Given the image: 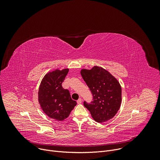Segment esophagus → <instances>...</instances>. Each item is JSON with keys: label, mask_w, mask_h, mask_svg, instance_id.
Here are the masks:
<instances>
[{"label": "esophagus", "mask_w": 160, "mask_h": 160, "mask_svg": "<svg viewBox=\"0 0 160 160\" xmlns=\"http://www.w3.org/2000/svg\"><path fill=\"white\" fill-rule=\"evenodd\" d=\"M82 102V100L81 98H80L78 100H77V103L78 104H81Z\"/></svg>", "instance_id": "esophagus-1"}]
</instances>
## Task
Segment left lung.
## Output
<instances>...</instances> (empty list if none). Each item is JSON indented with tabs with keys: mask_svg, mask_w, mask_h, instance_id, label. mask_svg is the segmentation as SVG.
I'll list each match as a JSON object with an SVG mask.
<instances>
[{
	"mask_svg": "<svg viewBox=\"0 0 160 160\" xmlns=\"http://www.w3.org/2000/svg\"><path fill=\"white\" fill-rule=\"evenodd\" d=\"M80 73L93 96L90 104L83 102L92 118L98 123L112 118L122 103V87L118 80L98 66L90 70L82 69Z\"/></svg>",
	"mask_w": 160,
	"mask_h": 160,
	"instance_id": "1",
	"label": "left lung"
}]
</instances>
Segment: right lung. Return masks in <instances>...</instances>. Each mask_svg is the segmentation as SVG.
<instances>
[{
    "mask_svg": "<svg viewBox=\"0 0 160 160\" xmlns=\"http://www.w3.org/2000/svg\"><path fill=\"white\" fill-rule=\"evenodd\" d=\"M69 69H56L48 72L42 78L38 92L40 108L46 115L56 120L62 121L69 117L77 105L69 90L62 87Z\"/></svg>",
    "mask_w": 160,
    "mask_h": 160,
    "instance_id": "1",
    "label": "right lung"
}]
</instances>
